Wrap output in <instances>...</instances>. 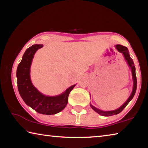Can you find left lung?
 <instances>
[{"mask_svg": "<svg viewBox=\"0 0 148 148\" xmlns=\"http://www.w3.org/2000/svg\"><path fill=\"white\" fill-rule=\"evenodd\" d=\"M116 47L117 49L118 50L119 52H121V53L123 54V56L125 57V59H126L127 63H128L129 66L131 67L132 77H133V89H132V91L131 96H130L129 98L127 99V101L125 102L121 107L119 108L118 109L113 110V111H102V110L97 108H95V106H92V105L90 104V106H91L92 110H95V111L97 112L99 114L103 116H113V115H116V114H119L120 112H121L122 110L127 106V105L129 104V102L131 101L132 98H133L135 95V92H136V91L137 79H136V72H135V66H134V62L132 61V59L131 58V57H130L129 54L128 49H127V47L122 46V45H116Z\"/></svg>", "mask_w": 148, "mask_h": 148, "instance_id": "1", "label": "left lung"}]
</instances>
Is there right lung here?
<instances>
[{"label":"right lung","instance_id":"right-lung-1","mask_svg":"<svg viewBox=\"0 0 148 148\" xmlns=\"http://www.w3.org/2000/svg\"><path fill=\"white\" fill-rule=\"evenodd\" d=\"M42 46V44H35L25 52L17 69V87L26 104L40 114L53 115L62 111L66 106L69 93L76 85L70 87L63 93L56 97L46 96L35 88L30 78V67L35 52Z\"/></svg>","mask_w":148,"mask_h":148}]
</instances>
